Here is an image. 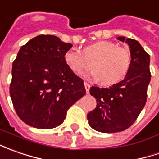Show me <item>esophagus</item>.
Returning a JSON list of instances; mask_svg holds the SVG:
<instances>
[{"label": "esophagus", "instance_id": "1", "mask_svg": "<svg viewBox=\"0 0 159 159\" xmlns=\"http://www.w3.org/2000/svg\"><path fill=\"white\" fill-rule=\"evenodd\" d=\"M84 85H85V89H86V92H87V94H89V89H90V85H89V83H87V82L84 83Z\"/></svg>", "mask_w": 159, "mask_h": 159}]
</instances>
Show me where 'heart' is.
I'll list each match as a JSON object with an SVG mask.
<instances>
[{
    "label": "heart",
    "instance_id": "b5f03b06",
    "mask_svg": "<svg viewBox=\"0 0 159 159\" xmlns=\"http://www.w3.org/2000/svg\"><path fill=\"white\" fill-rule=\"evenodd\" d=\"M64 62L74 74L82 75L90 66L88 76L110 86L122 80L131 65V53L110 40H99L85 47L82 51L71 48L64 54Z\"/></svg>",
    "mask_w": 159,
    "mask_h": 159
}]
</instances>
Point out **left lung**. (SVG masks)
Wrapping results in <instances>:
<instances>
[{
    "instance_id": "obj_1",
    "label": "left lung",
    "mask_w": 159,
    "mask_h": 159,
    "mask_svg": "<svg viewBox=\"0 0 159 159\" xmlns=\"http://www.w3.org/2000/svg\"><path fill=\"white\" fill-rule=\"evenodd\" d=\"M118 40L130 48L131 65L125 79L110 88H90V95L97 104L88 114L89 124L101 133L124 131L134 124L146 103L151 78L150 55L140 43L125 37Z\"/></svg>"
}]
</instances>
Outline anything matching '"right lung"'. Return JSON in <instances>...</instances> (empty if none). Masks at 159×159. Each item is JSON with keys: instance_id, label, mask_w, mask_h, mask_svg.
<instances>
[{"instance_id": "obj_1", "label": "right lung", "mask_w": 159, "mask_h": 159, "mask_svg": "<svg viewBox=\"0 0 159 159\" xmlns=\"http://www.w3.org/2000/svg\"><path fill=\"white\" fill-rule=\"evenodd\" d=\"M71 47L57 36L39 35L20 48L12 65L9 94L16 112L25 124L55 128L86 94L82 79L64 62V54Z\"/></svg>"}]
</instances>
